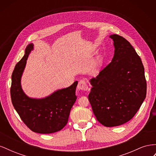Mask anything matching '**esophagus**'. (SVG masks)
<instances>
[{"instance_id":"1","label":"esophagus","mask_w":156,"mask_h":156,"mask_svg":"<svg viewBox=\"0 0 156 156\" xmlns=\"http://www.w3.org/2000/svg\"><path fill=\"white\" fill-rule=\"evenodd\" d=\"M77 89L79 90L83 91L88 90V87L87 85V82L84 81V80H81V81H79L77 84Z\"/></svg>"}]
</instances>
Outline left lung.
<instances>
[{"instance_id":"8db88e82","label":"left lung","mask_w":156,"mask_h":156,"mask_svg":"<svg viewBox=\"0 0 156 156\" xmlns=\"http://www.w3.org/2000/svg\"><path fill=\"white\" fill-rule=\"evenodd\" d=\"M115 54L111 62L96 78L88 95L99 122L106 127L122 125L136 113L146 95L144 68L140 56L124 37L110 36Z\"/></svg>"}]
</instances>
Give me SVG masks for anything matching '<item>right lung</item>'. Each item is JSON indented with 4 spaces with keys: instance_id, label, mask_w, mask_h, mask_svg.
Listing matches in <instances>:
<instances>
[{
    "instance_id": "1",
    "label": "right lung",
    "mask_w": 156,
    "mask_h": 156,
    "mask_svg": "<svg viewBox=\"0 0 156 156\" xmlns=\"http://www.w3.org/2000/svg\"><path fill=\"white\" fill-rule=\"evenodd\" d=\"M33 46L32 44L27 45L24 56L16 64L12 73V102L22 121L30 130L44 134L55 133L62 129L68 123L71 108L77 99L75 90L78 81L45 98L28 97L22 90L21 78Z\"/></svg>"
}]
</instances>
